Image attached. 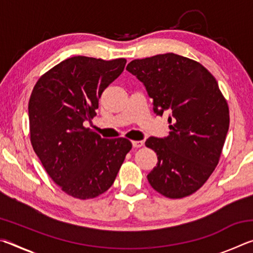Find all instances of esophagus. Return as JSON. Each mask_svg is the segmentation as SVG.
Returning <instances> with one entry per match:
<instances>
[{"instance_id": "1", "label": "esophagus", "mask_w": 253, "mask_h": 253, "mask_svg": "<svg viewBox=\"0 0 253 253\" xmlns=\"http://www.w3.org/2000/svg\"><path fill=\"white\" fill-rule=\"evenodd\" d=\"M131 144H132V147L139 148V147L143 146L144 143H143V140H132Z\"/></svg>"}]
</instances>
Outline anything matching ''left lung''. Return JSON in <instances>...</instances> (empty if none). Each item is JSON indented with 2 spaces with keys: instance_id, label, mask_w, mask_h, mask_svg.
<instances>
[{
  "instance_id": "left-lung-1",
  "label": "left lung",
  "mask_w": 253,
  "mask_h": 253,
  "mask_svg": "<svg viewBox=\"0 0 253 253\" xmlns=\"http://www.w3.org/2000/svg\"><path fill=\"white\" fill-rule=\"evenodd\" d=\"M126 70L145 85L154 113L169 114V136L145 142L157 155L149 184L169 199L193 194L216 168L229 130L228 102L215 78L175 53L132 60Z\"/></svg>"
}]
</instances>
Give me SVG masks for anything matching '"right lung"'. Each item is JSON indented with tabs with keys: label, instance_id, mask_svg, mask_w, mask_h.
I'll return each instance as SVG.
<instances>
[{
	"label": "right lung",
	"instance_id": "add662e5",
	"mask_svg": "<svg viewBox=\"0 0 253 253\" xmlns=\"http://www.w3.org/2000/svg\"><path fill=\"white\" fill-rule=\"evenodd\" d=\"M126 59L77 55L41 77L29 100L30 137L46 173L76 199L97 198L113 185L131 143L106 139L85 128L102 91L124 71Z\"/></svg>",
	"mask_w": 253,
	"mask_h": 253
}]
</instances>
